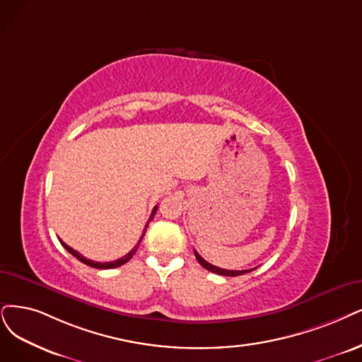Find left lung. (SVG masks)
I'll use <instances>...</instances> for the list:
<instances>
[{"label": "left lung", "instance_id": "8db88e82", "mask_svg": "<svg viewBox=\"0 0 362 362\" xmlns=\"http://www.w3.org/2000/svg\"><path fill=\"white\" fill-rule=\"evenodd\" d=\"M194 253H195V258H197V261L202 264L206 270H209V272H211V273H216V274H221V276H230V277H235V276H242V274H246V273H249V272H252V270H223V269H219V267H215V265H211L210 262H207L204 258H202V255H199V253L197 252V250H194Z\"/></svg>", "mask_w": 362, "mask_h": 362}]
</instances>
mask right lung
<instances>
[{"label":"right lung","instance_id":"1","mask_svg":"<svg viewBox=\"0 0 362 362\" xmlns=\"http://www.w3.org/2000/svg\"><path fill=\"white\" fill-rule=\"evenodd\" d=\"M156 209H158V206H155L153 207V211H152V215H151V218H149V221H147V223H146V226H144V230H143V234H141V237H140V240H139V243L136 245V247H134L132 250H129L125 257H122V258H119V259H116V261H112V262H95V261H90V259H86L83 255H80V253L77 252V250H74L73 247H70L69 245H65L62 240H59L61 242V245L69 250L71 255L74 257V258H77L80 262H83V264H86V265H89V267H92V269H100V270H109V269H116V267H120V265H124L125 262H128L131 258H132V255L134 253L137 252V247H139V245H140V242L143 240V237H144V234H146V230H147V226H149V222L153 219V215H155V211H156Z\"/></svg>","mask_w":362,"mask_h":362}]
</instances>
